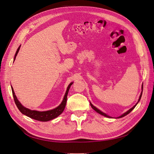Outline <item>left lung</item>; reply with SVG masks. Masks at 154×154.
Instances as JSON below:
<instances>
[{
	"label": "left lung",
	"instance_id": "8db88e82",
	"mask_svg": "<svg viewBox=\"0 0 154 154\" xmlns=\"http://www.w3.org/2000/svg\"><path fill=\"white\" fill-rule=\"evenodd\" d=\"M143 85H142V87H141V88H142V90H143ZM141 95H142V91H141V95H140V97H139V100H138V102L137 103V104H136V105H134L131 109H130V110H128V111L127 112H126L125 114H122V115H121V116H119V117H118V118H122V117H124V116H126L127 114H128L129 113H130L131 111H132V110H133V109L135 107H136V106L137 105V103L139 102V101L140 100V99H141ZM90 106H91V107H92V108H93L95 110V111L97 112H98V113H99L100 114H101V115H103V116H105V117H107V118H111V117H110V116H109L108 115H107L106 114H105V113H103V112H102V111H100V110H99V109H98L97 108H96L95 106H94L93 105H92V104L90 103Z\"/></svg>",
	"mask_w": 154,
	"mask_h": 154
}]
</instances>
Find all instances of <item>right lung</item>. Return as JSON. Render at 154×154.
Returning <instances> with one entry per match:
<instances>
[{"mask_svg":"<svg viewBox=\"0 0 154 154\" xmlns=\"http://www.w3.org/2000/svg\"><path fill=\"white\" fill-rule=\"evenodd\" d=\"M20 48V46L18 47L17 50L16 51V53L15 56H14V61L16 59V57L17 56L18 52H19ZM72 84V83H71L69 85L68 87H67V88L65 95L64 97L63 100L57 107L55 108L52 110H47V111H44V112H40V111H37V110H32L28 109L26 107H24V106H23L21 104V103L18 101L16 96L15 95L14 91L13 90V88L12 86H11V89H12V92H13V95L14 97V100L16 105L17 107L18 108V109L20 110V111L22 114L26 115V116L29 117V118H32L33 119L37 120V121L44 122V121H50V120H52L54 118H57V116H59L60 114H62V112L64 111V108L66 105L67 94H68L69 90Z\"/></svg>","mask_w":154,"mask_h":154,"instance_id":"right-lung-1","label":"right lung"}]
</instances>
